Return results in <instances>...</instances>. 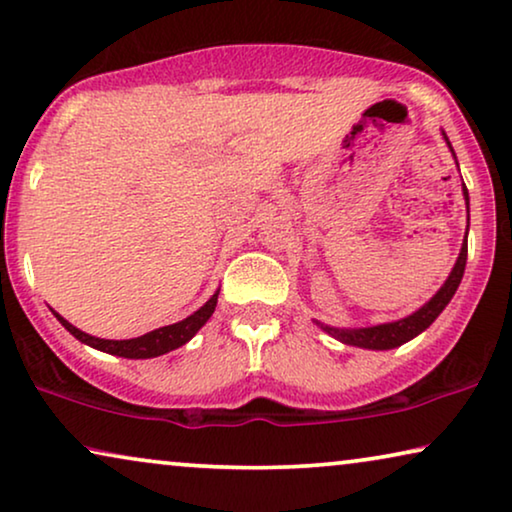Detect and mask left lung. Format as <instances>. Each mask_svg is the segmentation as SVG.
Returning a JSON list of instances; mask_svg holds the SVG:
<instances>
[{
	"instance_id": "left-lung-1",
	"label": "left lung",
	"mask_w": 512,
	"mask_h": 512,
	"mask_svg": "<svg viewBox=\"0 0 512 512\" xmlns=\"http://www.w3.org/2000/svg\"><path fill=\"white\" fill-rule=\"evenodd\" d=\"M440 135H443L447 149L452 151L454 156V149L450 144V139H447L445 130H440ZM454 163H457V156H454ZM459 167V163H457ZM461 193H464V200H466V237L464 242H461V251L457 256V263H454V268L447 279L443 282V286L433 293V296L426 300L422 307H417L415 312H410L408 317L403 319H396V321H387V324H377V326H363V328H338V326H328L324 321H317L314 319V324H317L321 331L331 335V338L340 340L342 345H352V347H361V349H375V352H384V349H396L405 345V342H410L412 338H417L419 333H424L426 328H429L433 321L440 317V312L445 310L447 303L454 298V293H457L459 284H461V277H464V270H466V256H468V223H471V216H468V188L464 181H461Z\"/></svg>"
}]
</instances>
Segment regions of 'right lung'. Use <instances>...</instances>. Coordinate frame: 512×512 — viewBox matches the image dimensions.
Wrapping results in <instances>:
<instances>
[{
    "instance_id": "add662e5",
    "label": "right lung",
    "mask_w": 512,
    "mask_h": 512,
    "mask_svg": "<svg viewBox=\"0 0 512 512\" xmlns=\"http://www.w3.org/2000/svg\"><path fill=\"white\" fill-rule=\"evenodd\" d=\"M219 291L221 289H216L212 293V298H209L207 303L200 307V310H195L191 317L181 319V321H177V324L156 328V331L144 333V335H139V338H130V340L95 338V335L79 331V328L69 324V321L65 317H60L55 310H53V314H55V319H58L76 340L83 342V345L100 349V352L111 354V356H123V359H156V356H163L167 352H172V349L186 345V342L207 324L209 317H212L216 310V303H219Z\"/></svg>"
}]
</instances>
